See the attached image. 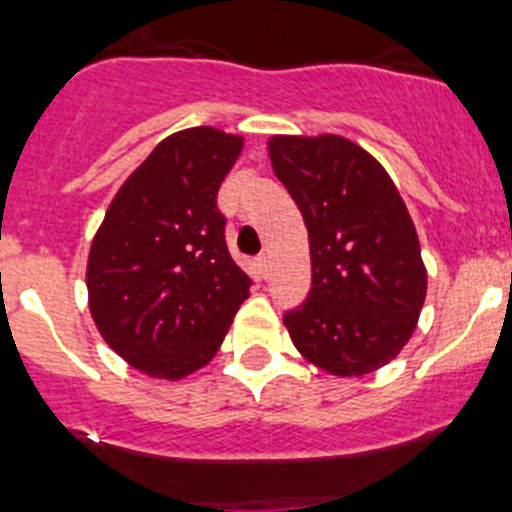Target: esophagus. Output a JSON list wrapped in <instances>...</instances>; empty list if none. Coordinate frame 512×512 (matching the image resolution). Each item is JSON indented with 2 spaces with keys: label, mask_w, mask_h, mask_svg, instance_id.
I'll return each mask as SVG.
<instances>
[{
  "label": "esophagus",
  "mask_w": 512,
  "mask_h": 512,
  "mask_svg": "<svg viewBox=\"0 0 512 512\" xmlns=\"http://www.w3.org/2000/svg\"><path fill=\"white\" fill-rule=\"evenodd\" d=\"M256 269H259V277L266 279L269 277V271H271V259L266 256V253H261L259 259H256Z\"/></svg>",
  "instance_id": "obj_1"
}]
</instances>
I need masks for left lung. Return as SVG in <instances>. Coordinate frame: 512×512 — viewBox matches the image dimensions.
<instances>
[{
	"mask_svg": "<svg viewBox=\"0 0 512 512\" xmlns=\"http://www.w3.org/2000/svg\"><path fill=\"white\" fill-rule=\"evenodd\" d=\"M269 158L310 241V295L284 315L310 364L364 377L410 341L425 302L413 217L372 153L341 135H274Z\"/></svg>",
	"mask_w": 512,
	"mask_h": 512,
	"instance_id": "1",
	"label": "left lung"
}]
</instances>
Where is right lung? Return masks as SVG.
Wrapping results in <instances>:
<instances>
[{
  "mask_svg": "<svg viewBox=\"0 0 512 512\" xmlns=\"http://www.w3.org/2000/svg\"><path fill=\"white\" fill-rule=\"evenodd\" d=\"M241 151L243 135L210 125L169 135L117 189L94 235L89 312L107 346L148 377L202 369L248 297L217 210Z\"/></svg>",
  "mask_w": 512,
  "mask_h": 512,
  "instance_id": "obj_1",
  "label": "right lung"
}]
</instances>
